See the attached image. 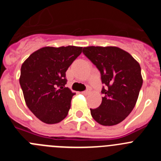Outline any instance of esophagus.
<instances>
[{
  "label": "esophagus",
  "instance_id": "obj_1",
  "mask_svg": "<svg viewBox=\"0 0 161 161\" xmlns=\"http://www.w3.org/2000/svg\"><path fill=\"white\" fill-rule=\"evenodd\" d=\"M89 92H90L89 90H85V91H82L81 93H82V94L86 95V94H88V93H89Z\"/></svg>",
  "mask_w": 161,
  "mask_h": 161
}]
</instances>
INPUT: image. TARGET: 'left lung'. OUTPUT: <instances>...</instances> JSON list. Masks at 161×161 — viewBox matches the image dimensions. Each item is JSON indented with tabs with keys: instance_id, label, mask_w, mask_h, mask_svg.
<instances>
[{
	"instance_id": "8db88e82",
	"label": "left lung",
	"mask_w": 161,
	"mask_h": 161,
	"mask_svg": "<svg viewBox=\"0 0 161 161\" xmlns=\"http://www.w3.org/2000/svg\"><path fill=\"white\" fill-rule=\"evenodd\" d=\"M83 54L101 73L104 94L100 106L91 115L103 126L124 120L134 109L143 85L141 68L128 52L116 47H87Z\"/></svg>"
}]
</instances>
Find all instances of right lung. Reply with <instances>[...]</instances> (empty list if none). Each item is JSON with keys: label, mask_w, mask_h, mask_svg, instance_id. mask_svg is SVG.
Returning <instances> with one entry per match:
<instances>
[{"label": "right lung", "mask_w": 161, "mask_h": 161, "mask_svg": "<svg viewBox=\"0 0 161 161\" xmlns=\"http://www.w3.org/2000/svg\"><path fill=\"white\" fill-rule=\"evenodd\" d=\"M81 52L80 47H45L22 64L19 82L25 103L43 123H58L68 115L75 93L65 87L66 71Z\"/></svg>", "instance_id": "1"}]
</instances>
